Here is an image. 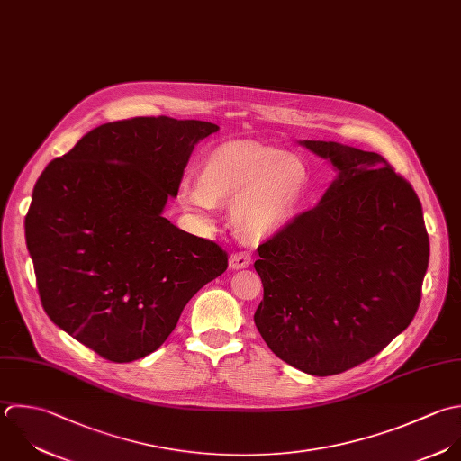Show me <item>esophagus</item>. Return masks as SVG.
Returning <instances> with one entry per match:
<instances>
[{
	"label": "esophagus",
	"mask_w": 461,
	"mask_h": 461,
	"mask_svg": "<svg viewBox=\"0 0 461 461\" xmlns=\"http://www.w3.org/2000/svg\"><path fill=\"white\" fill-rule=\"evenodd\" d=\"M251 264V257L249 253H244V251H239V253H233L230 257V267L231 269H244Z\"/></svg>",
	"instance_id": "obj_1"
}]
</instances>
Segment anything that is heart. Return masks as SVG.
I'll return each mask as SVG.
<instances>
[{"label": "heart", "instance_id": "heart-1", "mask_svg": "<svg viewBox=\"0 0 461 461\" xmlns=\"http://www.w3.org/2000/svg\"><path fill=\"white\" fill-rule=\"evenodd\" d=\"M309 190V172L298 156L280 149L231 141L203 163L199 183L185 179L177 203L203 224H212L215 204L231 203L240 237L262 240L285 228Z\"/></svg>", "mask_w": 461, "mask_h": 461}]
</instances>
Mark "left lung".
<instances>
[{
	"label": "left lung",
	"instance_id": "8db88e82",
	"mask_svg": "<svg viewBox=\"0 0 461 461\" xmlns=\"http://www.w3.org/2000/svg\"><path fill=\"white\" fill-rule=\"evenodd\" d=\"M338 177L321 201L258 246L255 325L287 365L318 377L384 350L413 321L429 237L413 186L377 152L302 141Z\"/></svg>",
	"mask_w": 461,
	"mask_h": 461
}]
</instances>
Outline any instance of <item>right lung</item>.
Segmentation results:
<instances>
[{
    "label": "right lung",
    "mask_w": 461,
    "mask_h": 461,
    "mask_svg": "<svg viewBox=\"0 0 461 461\" xmlns=\"http://www.w3.org/2000/svg\"><path fill=\"white\" fill-rule=\"evenodd\" d=\"M219 127L138 116L104 123L39 176L24 237L48 318L113 363L158 350L228 267L215 242L163 217L195 143Z\"/></svg>",
    "instance_id": "add662e5"
}]
</instances>
